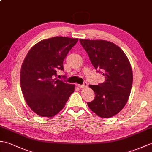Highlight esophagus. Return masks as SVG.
Returning <instances> with one entry per match:
<instances>
[{
    "mask_svg": "<svg viewBox=\"0 0 152 152\" xmlns=\"http://www.w3.org/2000/svg\"><path fill=\"white\" fill-rule=\"evenodd\" d=\"M78 86L79 87V88H87V87H88V83L84 82L82 85L81 84H78Z\"/></svg>",
    "mask_w": 152,
    "mask_h": 152,
    "instance_id": "1",
    "label": "esophagus"
}]
</instances>
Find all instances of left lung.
Here are the masks:
<instances>
[{
    "mask_svg": "<svg viewBox=\"0 0 152 152\" xmlns=\"http://www.w3.org/2000/svg\"><path fill=\"white\" fill-rule=\"evenodd\" d=\"M96 72L102 74L104 82L90 85L95 99L89 108L99 117L108 118L117 114L127 103L133 84V71L127 57L111 42L80 39Z\"/></svg>",
    "mask_w": 152,
    "mask_h": 152,
    "instance_id": "obj_1",
    "label": "left lung"
}]
</instances>
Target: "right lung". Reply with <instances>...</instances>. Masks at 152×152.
<instances>
[{
  "instance_id": "obj_1",
  "label": "right lung",
  "mask_w": 152,
  "mask_h": 152,
  "mask_svg": "<svg viewBox=\"0 0 152 152\" xmlns=\"http://www.w3.org/2000/svg\"><path fill=\"white\" fill-rule=\"evenodd\" d=\"M78 41L63 37L41 40L25 57L20 73L21 88L25 101L38 115H56L74 91V85L56 77L57 70L64 71V58Z\"/></svg>"
}]
</instances>
